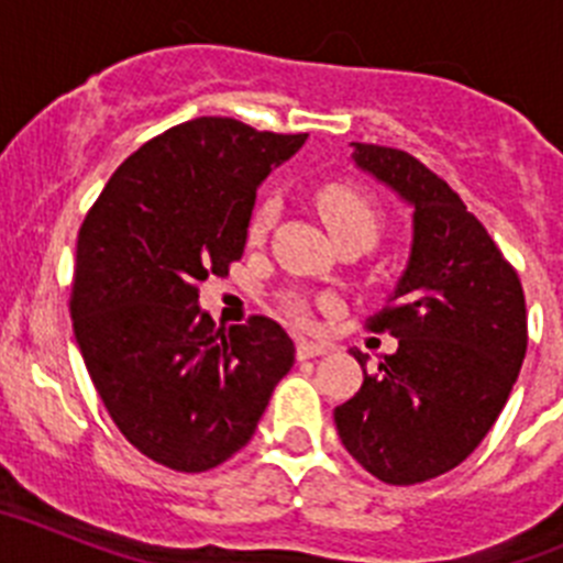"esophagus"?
Returning <instances> with one entry per match:
<instances>
[{"label":"esophagus","mask_w":563,"mask_h":563,"mask_svg":"<svg viewBox=\"0 0 563 563\" xmlns=\"http://www.w3.org/2000/svg\"><path fill=\"white\" fill-rule=\"evenodd\" d=\"M330 352V346L327 343H318V341H296V355L298 361H307V357H318V355H327Z\"/></svg>","instance_id":"1"}]
</instances>
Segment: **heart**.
I'll return each instance as SVG.
<instances>
[{"mask_svg": "<svg viewBox=\"0 0 563 563\" xmlns=\"http://www.w3.org/2000/svg\"><path fill=\"white\" fill-rule=\"evenodd\" d=\"M312 200H316L321 220H324V225L330 228V233L335 239L350 236V233H361V236L372 239V242L377 239V231H380V213H377L375 202H372L361 188L350 186V183H327V186L316 188ZM273 217H276L273 200H262L253 208L251 225H247L251 242H262V239H265V233L271 231L273 225ZM287 312L301 321V318H305V305H301L298 298H290V301H287Z\"/></svg>", "mask_w": 563, "mask_h": 563, "instance_id": "heart-1", "label": "heart"}]
</instances>
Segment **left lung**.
I'll return each instance as SVG.
<instances>
[{
    "instance_id": "obj_1",
    "label": "left lung",
    "mask_w": 563,
    "mask_h": 563,
    "mask_svg": "<svg viewBox=\"0 0 563 563\" xmlns=\"http://www.w3.org/2000/svg\"><path fill=\"white\" fill-rule=\"evenodd\" d=\"M357 168L415 208L409 265L386 307L369 318L397 350H352L363 386L335 409V429L386 485L434 479L485 440L527 352L519 273L449 183L409 152L352 143Z\"/></svg>"
}]
</instances>
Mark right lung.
<instances>
[{
    "instance_id": "1",
    "label": "right lung",
    "mask_w": 563,
    "mask_h": 563,
    "mask_svg": "<svg viewBox=\"0 0 563 563\" xmlns=\"http://www.w3.org/2000/svg\"><path fill=\"white\" fill-rule=\"evenodd\" d=\"M307 134L194 118L118 166L78 231L73 330L134 449L200 474L245 449L296 346L276 321L222 327L200 285L242 258L256 188Z\"/></svg>"
}]
</instances>
